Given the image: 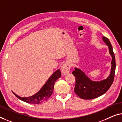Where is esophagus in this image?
<instances>
[{
  "mask_svg": "<svg viewBox=\"0 0 122 122\" xmlns=\"http://www.w3.org/2000/svg\"><path fill=\"white\" fill-rule=\"evenodd\" d=\"M70 68H71V66H70V65L69 63H66L64 64L62 67L61 68V71L63 73V75H66L70 72Z\"/></svg>",
  "mask_w": 122,
  "mask_h": 122,
  "instance_id": "1",
  "label": "esophagus"
}]
</instances>
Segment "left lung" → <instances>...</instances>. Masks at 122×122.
<instances>
[{"instance_id":"obj_1","label":"left lung","mask_w":122,"mask_h":122,"mask_svg":"<svg viewBox=\"0 0 122 122\" xmlns=\"http://www.w3.org/2000/svg\"><path fill=\"white\" fill-rule=\"evenodd\" d=\"M102 40L108 46L109 54L112 56L110 74L106 79L99 81H94L88 77L81 70L75 67L72 72V74L76 78L74 91L76 95L82 99H92L103 95L110 88L114 80L116 65L112 46L106 37L103 36Z\"/></svg>"}]
</instances>
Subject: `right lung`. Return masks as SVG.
Here are the masks:
<instances>
[{
    "instance_id": "add662e5",
    "label": "right lung",
    "mask_w": 122,
    "mask_h": 122,
    "mask_svg": "<svg viewBox=\"0 0 122 122\" xmlns=\"http://www.w3.org/2000/svg\"><path fill=\"white\" fill-rule=\"evenodd\" d=\"M61 76V71L59 69L56 70L54 73L50 77L44 85L40 91H39L35 95L28 97H22L19 96L13 92L14 95L20 100L30 104H40L47 101V99L52 94L54 91V85L56 81Z\"/></svg>"
}]
</instances>
